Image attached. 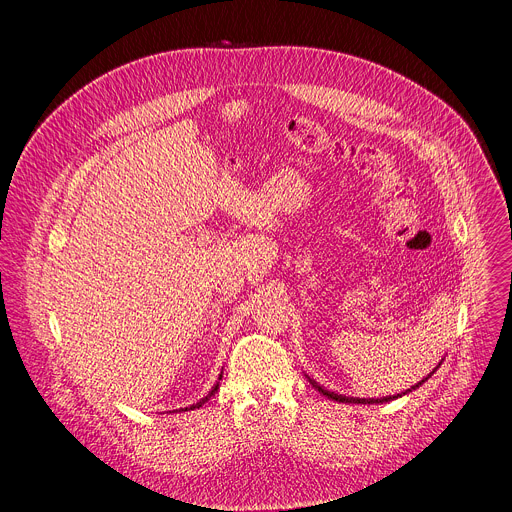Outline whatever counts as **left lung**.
<instances>
[{"label":"left lung","instance_id":"1","mask_svg":"<svg viewBox=\"0 0 512 512\" xmlns=\"http://www.w3.org/2000/svg\"><path fill=\"white\" fill-rule=\"evenodd\" d=\"M442 360H444V358H442ZM440 364H442V362H440ZM440 364H437V367H440ZM437 367H435V369H433V371H431L423 381H419L417 385H413V387H411V389H407L405 393H401V395H389V397H381V399H360V397H346V395H338V393H334V391H328V389L320 387V385H318L314 379H310L308 375H306V379L310 381V385H312L314 389H318L322 395H326V397H328V399H332V401H338V403H356V405H358V403H360V405H375V403H387V401H393V399H397V397H403V395H407V393L415 391L419 385H423V383H425V381H427V379L437 371Z\"/></svg>","mask_w":512,"mask_h":512}]
</instances>
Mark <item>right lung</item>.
I'll list each match as a JSON object with an SVG mask.
<instances>
[{"mask_svg": "<svg viewBox=\"0 0 512 512\" xmlns=\"http://www.w3.org/2000/svg\"><path fill=\"white\" fill-rule=\"evenodd\" d=\"M221 379H223V373H221V377H218V381H221ZM216 389H218V383L208 391V395H206V397H202L200 401H196V403H194V405H190V407H182L180 411H190V409H198V407H202V405H204V403H206V401L216 393Z\"/></svg>", "mask_w": 512, "mask_h": 512, "instance_id": "obj_1", "label": "right lung"}]
</instances>
